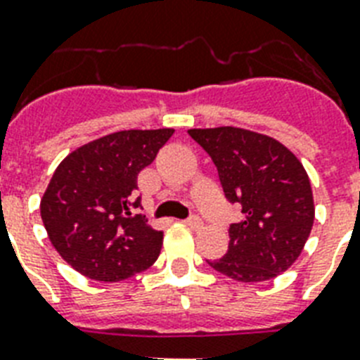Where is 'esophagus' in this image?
<instances>
[{
  "label": "esophagus",
  "instance_id": "obj_1",
  "mask_svg": "<svg viewBox=\"0 0 360 360\" xmlns=\"http://www.w3.org/2000/svg\"><path fill=\"white\" fill-rule=\"evenodd\" d=\"M186 226H191V228H194V230H198V228H202L203 222L200 217H196V214H192V217H188V219L185 220Z\"/></svg>",
  "mask_w": 360,
  "mask_h": 360
}]
</instances>
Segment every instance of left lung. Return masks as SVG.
<instances>
[{
    "label": "left lung",
    "instance_id": "8db88e82",
    "mask_svg": "<svg viewBox=\"0 0 360 360\" xmlns=\"http://www.w3.org/2000/svg\"><path fill=\"white\" fill-rule=\"evenodd\" d=\"M213 158L226 198L243 219L230 226L224 257L207 262L237 282L276 278L301 256L314 224V196L299 158L271 136L237 127L191 129Z\"/></svg>",
    "mask_w": 360,
    "mask_h": 360
}]
</instances>
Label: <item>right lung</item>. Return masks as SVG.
<instances>
[{
    "instance_id": "right-lung-1",
    "label": "right lung",
    "mask_w": 360,
    "mask_h": 360,
    "mask_svg": "<svg viewBox=\"0 0 360 360\" xmlns=\"http://www.w3.org/2000/svg\"><path fill=\"white\" fill-rule=\"evenodd\" d=\"M174 129L120 130L61 160L41 200L48 239L70 267L91 280L120 282L157 262L162 231L134 214L138 174Z\"/></svg>"
}]
</instances>
